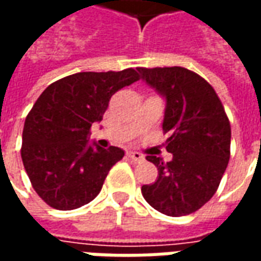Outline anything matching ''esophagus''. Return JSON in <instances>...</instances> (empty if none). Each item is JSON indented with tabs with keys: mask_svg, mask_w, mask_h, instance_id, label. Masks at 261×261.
Returning a JSON list of instances; mask_svg holds the SVG:
<instances>
[{
	"mask_svg": "<svg viewBox=\"0 0 261 261\" xmlns=\"http://www.w3.org/2000/svg\"><path fill=\"white\" fill-rule=\"evenodd\" d=\"M127 155H128V158L133 159L134 162H141V161H144V156H142L140 152H133V151H131V152H128Z\"/></svg>",
	"mask_w": 261,
	"mask_h": 261,
	"instance_id": "obj_1",
	"label": "esophagus"
}]
</instances>
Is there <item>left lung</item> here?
<instances>
[{"label": "left lung", "instance_id": "8db88e82", "mask_svg": "<svg viewBox=\"0 0 261 261\" xmlns=\"http://www.w3.org/2000/svg\"><path fill=\"white\" fill-rule=\"evenodd\" d=\"M141 78L166 100L162 128L169 133L162 158L148 155L158 168L141 193L159 213L181 217L201 208L215 194L230 156V124L214 88L183 67L138 68Z\"/></svg>", "mask_w": 261, "mask_h": 261}]
</instances>
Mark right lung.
<instances>
[{
  "instance_id": "right-lung-1",
  "label": "right lung",
  "mask_w": 261,
  "mask_h": 261,
  "mask_svg": "<svg viewBox=\"0 0 261 261\" xmlns=\"http://www.w3.org/2000/svg\"><path fill=\"white\" fill-rule=\"evenodd\" d=\"M140 80L136 69L78 72L56 81L26 116L22 162L35 192L56 210L91 202L116 162L117 147L89 144L91 127L100 121L114 93Z\"/></svg>"
}]
</instances>
